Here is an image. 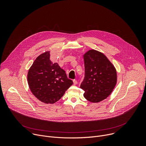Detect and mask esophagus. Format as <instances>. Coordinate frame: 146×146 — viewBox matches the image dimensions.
Masks as SVG:
<instances>
[{"label": "esophagus", "mask_w": 146, "mask_h": 146, "mask_svg": "<svg viewBox=\"0 0 146 146\" xmlns=\"http://www.w3.org/2000/svg\"><path fill=\"white\" fill-rule=\"evenodd\" d=\"M73 84H74V85H76L77 84V80H73Z\"/></svg>", "instance_id": "obj_1"}]
</instances>
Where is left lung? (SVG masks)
I'll return each instance as SVG.
<instances>
[{"label": "left lung", "instance_id": "1", "mask_svg": "<svg viewBox=\"0 0 146 146\" xmlns=\"http://www.w3.org/2000/svg\"><path fill=\"white\" fill-rule=\"evenodd\" d=\"M85 77L80 88L84 98L92 103L106 99L113 91L117 81V71L106 56L101 52L90 50L83 55Z\"/></svg>", "mask_w": 146, "mask_h": 146}]
</instances>
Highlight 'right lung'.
Here are the masks:
<instances>
[{"label": "right lung", "mask_w": 146, "mask_h": 146, "mask_svg": "<svg viewBox=\"0 0 146 146\" xmlns=\"http://www.w3.org/2000/svg\"><path fill=\"white\" fill-rule=\"evenodd\" d=\"M50 51L38 56L29 68L28 83L32 93L39 100L53 104L73 84L64 69L50 60Z\"/></svg>", "instance_id": "1"}]
</instances>
